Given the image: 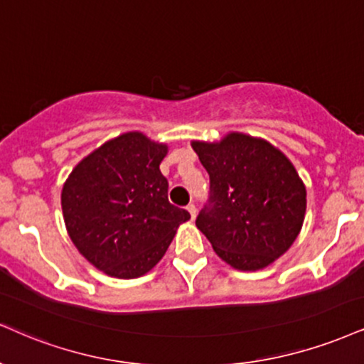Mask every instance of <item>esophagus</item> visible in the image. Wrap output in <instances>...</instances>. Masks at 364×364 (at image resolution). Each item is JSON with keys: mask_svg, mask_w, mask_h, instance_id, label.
<instances>
[{"mask_svg": "<svg viewBox=\"0 0 364 364\" xmlns=\"http://www.w3.org/2000/svg\"><path fill=\"white\" fill-rule=\"evenodd\" d=\"M186 210H188V213H190V215H191V218H195V217H196V207H195L193 203L188 205Z\"/></svg>", "mask_w": 364, "mask_h": 364, "instance_id": "34e87169", "label": "esophagus"}]
</instances>
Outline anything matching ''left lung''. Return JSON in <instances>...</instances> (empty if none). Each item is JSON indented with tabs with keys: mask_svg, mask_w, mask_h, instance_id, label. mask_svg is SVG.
Instances as JSON below:
<instances>
[{
	"mask_svg": "<svg viewBox=\"0 0 364 364\" xmlns=\"http://www.w3.org/2000/svg\"><path fill=\"white\" fill-rule=\"evenodd\" d=\"M191 147L210 176V196L196 217L213 251L232 268L262 269L299 237L307 191L287 156L262 139L232 132Z\"/></svg>",
	"mask_w": 364,
	"mask_h": 364,
	"instance_id": "obj_1",
	"label": "left lung"
}]
</instances>
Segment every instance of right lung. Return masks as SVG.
<instances>
[{
	"label": "right lung",
	"instance_id": "right-lung-1",
	"mask_svg": "<svg viewBox=\"0 0 364 364\" xmlns=\"http://www.w3.org/2000/svg\"><path fill=\"white\" fill-rule=\"evenodd\" d=\"M166 154V144L127 132L86 156L65 179L60 203L69 237L108 277L146 274L179 224L190 220L168 200V179L159 169Z\"/></svg>",
	"mask_w": 364,
	"mask_h": 364
}]
</instances>
